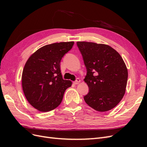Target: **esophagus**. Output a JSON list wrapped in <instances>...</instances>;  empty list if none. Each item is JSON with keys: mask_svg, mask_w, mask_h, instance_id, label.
<instances>
[{"mask_svg": "<svg viewBox=\"0 0 147 147\" xmlns=\"http://www.w3.org/2000/svg\"><path fill=\"white\" fill-rule=\"evenodd\" d=\"M80 82H81L80 79V78H77L76 80H75V82H74V83L75 84H79L80 83Z\"/></svg>", "mask_w": 147, "mask_h": 147, "instance_id": "1", "label": "esophagus"}]
</instances>
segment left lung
<instances>
[{
  "label": "left lung",
  "mask_w": 147,
  "mask_h": 147,
  "mask_svg": "<svg viewBox=\"0 0 147 147\" xmlns=\"http://www.w3.org/2000/svg\"><path fill=\"white\" fill-rule=\"evenodd\" d=\"M87 74L89 92L84 100L91 108L107 112L115 107L125 94L128 72L119 53L109 45L77 42Z\"/></svg>",
  "instance_id": "obj_1"
}]
</instances>
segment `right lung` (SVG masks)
I'll return each mask as SVG.
<instances>
[{"label": "right lung", "instance_id": "obj_1", "mask_svg": "<svg viewBox=\"0 0 147 147\" xmlns=\"http://www.w3.org/2000/svg\"><path fill=\"white\" fill-rule=\"evenodd\" d=\"M74 42L55 43L39 48L26 62L22 74L24 96L33 107L42 112L58 107L72 82L63 78L60 63Z\"/></svg>", "mask_w": 147, "mask_h": 147}]
</instances>
